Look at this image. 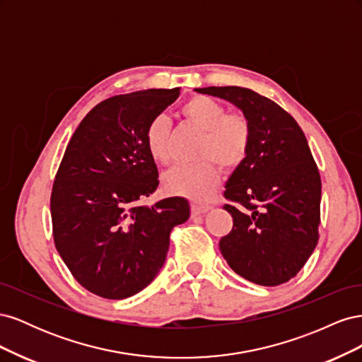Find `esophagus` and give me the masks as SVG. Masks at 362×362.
Wrapping results in <instances>:
<instances>
[{
  "instance_id": "obj_1",
  "label": "esophagus",
  "mask_w": 362,
  "mask_h": 362,
  "mask_svg": "<svg viewBox=\"0 0 362 362\" xmlns=\"http://www.w3.org/2000/svg\"><path fill=\"white\" fill-rule=\"evenodd\" d=\"M210 205H199V204H192V214L193 216H199V214H204L206 213L208 210H210Z\"/></svg>"
}]
</instances>
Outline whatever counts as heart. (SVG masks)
I'll use <instances>...</instances> for the list:
<instances>
[{"label": "heart", "mask_w": 362, "mask_h": 362, "mask_svg": "<svg viewBox=\"0 0 362 362\" xmlns=\"http://www.w3.org/2000/svg\"><path fill=\"white\" fill-rule=\"evenodd\" d=\"M181 113L196 127L204 129L196 163L178 164L164 175V189L173 194L187 196L193 201H206L214 193L221 170L235 169L242 164L252 145V124L240 112L226 113L223 104L214 98L198 95L181 107ZM145 145L152 160L166 164L170 160L169 127L164 116H156L145 129Z\"/></svg>", "instance_id": "1"}]
</instances>
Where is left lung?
<instances>
[{"instance_id":"1","label":"left lung","mask_w":362,"mask_h":362,"mask_svg":"<svg viewBox=\"0 0 362 362\" xmlns=\"http://www.w3.org/2000/svg\"><path fill=\"white\" fill-rule=\"evenodd\" d=\"M196 92L237 105L252 124L246 160L226 182L233 229L218 247L237 275L264 287L290 281L319 242L322 181L302 128L281 105L246 87Z\"/></svg>"}]
</instances>
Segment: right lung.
<instances>
[{
  "instance_id": "right-lung-1",
  "label": "right lung",
  "mask_w": 362,
  "mask_h": 362,
  "mask_svg": "<svg viewBox=\"0 0 362 362\" xmlns=\"http://www.w3.org/2000/svg\"><path fill=\"white\" fill-rule=\"evenodd\" d=\"M178 96L175 87L108 98L64 151L51 192L54 245L76 282L101 298L148 287L166 261L172 228L190 216L178 196L141 205L160 182L145 129Z\"/></svg>"
}]
</instances>
